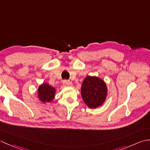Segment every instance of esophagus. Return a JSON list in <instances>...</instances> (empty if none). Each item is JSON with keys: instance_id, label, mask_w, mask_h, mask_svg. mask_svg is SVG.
Listing matches in <instances>:
<instances>
[{"instance_id": "esophagus-1", "label": "esophagus", "mask_w": 150, "mask_h": 150, "mask_svg": "<svg viewBox=\"0 0 150 150\" xmlns=\"http://www.w3.org/2000/svg\"><path fill=\"white\" fill-rule=\"evenodd\" d=\"M63 85L64 86H72V83L70 81H63Z\"/></svg>"}]
</instances>
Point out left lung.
Segmentation results:
<instances>
[{"instance_id":"1","label":"left lung","mask_w":150,"mask_h":150,"mask_svg":"<svg viewBox=\"0 0 150 150\" xmlns=\"http://www.w3.org/2000/svg\"><path fill=\"white\" fill-rule=\"evenodd\" d=\"M81 90L82 99L91 109L102 106L106 99L108 88L106 82L96 76H87Z\"/></svg>"}]
</instances>
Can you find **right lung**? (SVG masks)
<instances>
[{"label": "right lung", "instance_id": "1", "mask_svg": "<svg viewBox=\"0 0 150 150\" xmlns=\"http://www.w3.org/2000/svg\"><path fill=\"white\" fill-rule=\"evenodd\" d=\"M56 90L52 86L46 82H44L38 88V97L42 103H51L55 97Z\"/></svg>", "mask_w": 150, "mask_h": 150}]
</instances>
